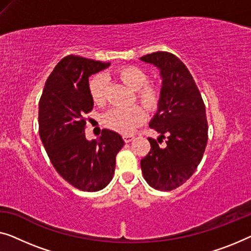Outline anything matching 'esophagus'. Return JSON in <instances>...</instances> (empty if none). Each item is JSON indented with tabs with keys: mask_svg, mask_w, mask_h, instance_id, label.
Returning <instances> with one entry per match:
<instances>
[{
	"mask_svg": "<svg viewBox=\"0 0 251 251\" xmlns=\"http://www.w3.org/2000/svg\"><path fill=\"white\" fill-rule=\"evenodd\" d=\"M123 138H124V141L126 142V143H129V142H132L134 140V136L133 135H124L123 136Z\"/></svg>",
	"mask_w": 251,
	"mask_h": 251,
	"instance_id": "34e87169",
	"label": "esophagus"
}]
</instances>
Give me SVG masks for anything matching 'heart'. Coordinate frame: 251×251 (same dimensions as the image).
<instances>
[{
    "mask_svg": "<svg viewBox=\"0 0 251 251\" xmlns=\"http://www.w3.org/2000/svg\"><path fill=\"white\" fill-rule=\"evenodd\" d=\"M116 77L122 83L135 91L136 98L148 109H154L160 101V90L154 84L148 83V74L136 66H124L117 70ZM90 93L98 104L106 102L107 84L103 75L98 74L90 81ZM147 118L145 110L138 104L127 108H113L104 115V125L121 134H130Z\"/></svg>",
    "mask_w": 251,
    "mask_h": 251,
    "instance_id": "b5f03b06",
    "label": "heart"
}]
</instances>
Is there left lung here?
<instances>
[{
    "label": "left lung",
    "instance_id": "obj_1",
    "mask_svg": "<svg viewBox=\"0 0 251 251\" xmlns=\"http://www.w3.org/2000/svg\"><path fill=\"white\" fill-rule=\"evenodd\" d=\"M154 65L162 80L158 110L150 127L160 133L149 138L151 150L141 160L142 174L154 189L169 192L192 177L207 144L205 104L192 74L174 54L156 51L140 58ZM166 135L167 146L160 147Z\"/></svg>",
    "mask_w": 251,
    "mask_h": 251
}]
</instances>
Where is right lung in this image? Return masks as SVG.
Masks as SVG:
<instances>
[{
  "label": "right lung",
  "instance_id": "1",
  "mask_svg": "<svg viewBox=\"0 0 251 251\" xmlns=\"http://www.w3.org/2000/svg\"><path fill=\"white\" fill-rule=\"evenodd\" d=\"M109 63L66 56L48 76L39 101V135L56 171L83 192H98L115 174L116 155L125 142L103 129L98 140L85 138L84 115L93 108L89 76Z\"/></svg>",
  "mask_w": 251,
  "mask_h": 251
}]
</instances>
